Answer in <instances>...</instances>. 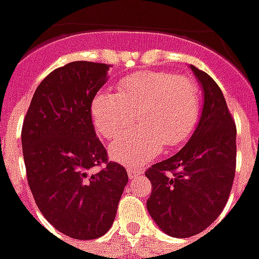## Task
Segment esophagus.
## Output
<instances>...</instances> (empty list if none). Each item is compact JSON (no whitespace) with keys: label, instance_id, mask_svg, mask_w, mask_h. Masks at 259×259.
Wrapping results in <instances>:
<instances>
[{"label":"esophagus","instance_id":"34e87169","mask_svg":"<svg viewBox=\"0 0 259 259\" xmlns=\"http://www.w3.org/2000/svg\"><path fill=\"white\" fill-rule=\"evenodd\" d=\"M141 174L140 169H135V168H127V175H129L130 179H133L136 176H139Z\"/></svg>","mask_w":259,"mask_h":259}]
</instances>
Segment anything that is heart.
<instances>
[{
    "mask_svg": "<svg viewBox=\"0 0 259 259\" xmlns=\"http://www.w3.org/2000/svg\"><path fill=\"white\" fill-rule=\"evenodd\" d=\"M135 113L139 126L109 147L111 157L124 165L144 163L163 146L175 148L190 139L200 119V87L172 72H141L120 80L116 94L98 93L91 104L94 126L105 139L122 133Z\"/></svg>",
    "mask_w": 259,
    "mask_h": 259,
    "instance_id": "b5f03b06",
    "label": "heart"
}]
</instances>
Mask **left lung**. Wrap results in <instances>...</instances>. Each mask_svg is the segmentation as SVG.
Segmentation results:
<instances>
[{
	"label": "left lung",
	"instance_id": "left-lung-1",
	"mask_svg": "<svg viewBox=\"0 0 259 259\" xmlns=\"http://www.w3.org/2000/svg\"><path fill=\"white\" fill-rule=\"evenodd\" d=\"M204 91L194 133L174 157L152 165L147 209L168 236L186 239L205 230L228 202L236 172V124L222 90L190 65Z\"/></svg>",
	"mask_w": 259,
	"mask_h": 259
}]
</instances>
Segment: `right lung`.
<instances>
[{"label":"right lung","instance_id":"1","mask_svg":"<svg viewBox=\"0 0 259 259\" xmlns=\"http://www.w3.org/2000/svg\"><path fill=\"white\" fill-rule=\"evenodd\" d=\"M109 65L76 61L38 84L23 126L27 183L42 217L72 239L101 237L112 226L126 169L108 161L97 139L91 102ZM96 166H102L93 172Z\"/></svg>","mask_w":259,"mask_h":259}]
</instances>
